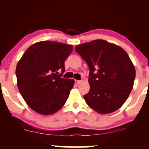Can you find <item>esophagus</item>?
Returning a JSON list of instances; mask_svg holds the SVG:
<instances>
[{
	"instance_id": "1",
	"label": "esophagus",
	"mask_w": 149,
	"mask_h": 149,
	"mask_svg": "<svg viewBox=\"0 0 149 149\" xmlns=\"http://www.w3.org/2000/svg\"><path fill=\"white\" fill-rule=\"evenodd\" d=\"M81 82H82V81H79V80H75V83H76V84H77V85L80 84V83H81Z\"/></svg>"
}]
</instances>
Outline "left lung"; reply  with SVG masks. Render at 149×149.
<instances>
[{"instance_id":"1","label":"left lung","mask_w":149,"mask_h":149,"mask_svg":"<svg viewBox=\"0 0 149 149\" xmlns=\"http://www.w3.org/2000/svg\"><path fill=\"white\" fill-rule=\"evenodd\" d=\"M75 51L89 68V91L84 99L97 113L109 114L121 107L131 92L136 77L133 63L117 45L97 39L79 45Z\"/></svg>"}]
</instances>
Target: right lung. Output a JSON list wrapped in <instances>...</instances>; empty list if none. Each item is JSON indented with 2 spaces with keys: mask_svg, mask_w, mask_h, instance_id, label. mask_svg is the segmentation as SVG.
<instances>
[{
  "mask_svg": "<svg viewBox=\"0 0 149 149\" xmlns=\"http://www.w3.org/2000/svg\"><path fill=\"white\" fill-rule=\"evenodd\" d=\"M72 52L71 45L40 41L32 45L18 62V89L26 104L37 113L53 115L66 103L74 81L61 77L65 60ZM59 72L62 73L58 75Z\"/></svg>",
  "mask_w": 149,
  "mask_h": 149,
  "instance_id": "right-lung-1",
  "label": "right lung"
}]
</instances>
